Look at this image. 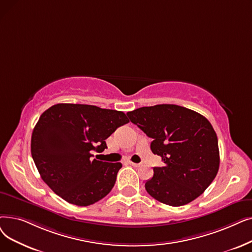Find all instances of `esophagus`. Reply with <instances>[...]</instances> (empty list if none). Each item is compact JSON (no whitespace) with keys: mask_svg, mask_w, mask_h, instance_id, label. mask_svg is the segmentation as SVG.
Here are the masks:
<instances>
[{"mask_svg":"<svg viewBox=\"0 0 252 252\" xmlns=\"http://www.w3.org/2000/svg\"><path fill=\"white\" fill-rule=\"evenodd\" d=\"M128 163H129L130 166H133L135 168H138V167L141 166V163H137V162H133V161H128Z\"/></svg>","mask_w":252,"mask_h":252,"instance_id":"1","label":"esophagus"}]
</instances>
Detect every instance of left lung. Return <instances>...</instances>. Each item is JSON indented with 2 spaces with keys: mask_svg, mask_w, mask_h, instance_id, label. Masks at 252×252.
<instances>
[{
  "mask_svg": "<svg viewBox=\"0 0 252 252\" xmlns=\"http://www.w3.org/2000/svg\"><path fill=\"white\" fill-rule=\"evenodd\" d=\"M126 115L153 139L150 149L165 163L153 168L152 178L145 183L152 198L178 207L201 195L220 168L218 140L209 120L172 104L142 107Z\"/></svg>",
  "mask_w": 252,
  "mask_h": 252,
  "instance_id": "left-lung-1",
  "label": "left lung"
}]
</instances>
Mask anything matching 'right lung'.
Returning <instances> with one entry per match:
<instances>
[{
    "mask_svg": "<svg viewBox=\"0 0 252 252\" xmlns=\"http://www.w3.org/2000/svg\"><path fill=\"white\" fill-rule=\"evenodd\" d=\"M129 120L122 111L93 105L57 104L42 113L34 127L31 151L40 176L70 204L90 206L113 189L120 162L92 158L105 140Z\"/></svg>",
    "mask_w": 252,
    "mask_h": 252,
    "instance_id": "add662e5",
    "label": "right lung"
}]
</instances>
